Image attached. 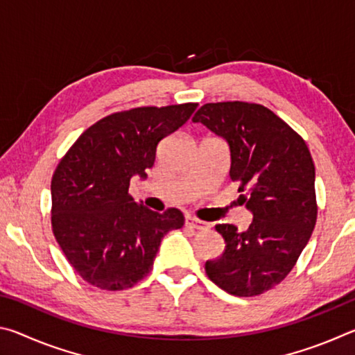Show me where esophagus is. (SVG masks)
<instances>
[{
    "mask_svg": "<svg viewBox=\"0 0 355 355\" xmlns=\"http://www.w3.org/2000/svg\"><path fill=\"white\" fill-rule=\"evenodd\" d=\"M184 224H186V227L192 228V230H207V228H208L207 222L192 218V216H188V218H186Z\"/></svg>",
    "mask_w": 355,
    "mask_h": 355,
    "instance_id": "1",
    "label": "esophagus"
}]
</instances>
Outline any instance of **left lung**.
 <instances>
[{"label": "left lung", "instance_id": "1", "mask_svg": "<svg viewBox=\"0 0 355 355\" xmlns=\"http://www.w3.org/2000/svg\"><path fill=\"white\" fill-rule=\"evenodd\" d=\"M192 122L228 144V175L239 183V197L254 216L244 232L216 225L225 249L205 263L207 275L233 296H258L286 277L313 232V159L302 137L261 105L207 103Z\"/></svg>", "mask_w": 355, "mask_h": 355}]
</instances>
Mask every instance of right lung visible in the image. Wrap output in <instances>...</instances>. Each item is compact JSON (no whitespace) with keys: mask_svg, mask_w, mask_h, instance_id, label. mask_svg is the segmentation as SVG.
Masks as SVG:
<instances>
[{"mask_svg":"<svg viewBox=\"0 0 355 355\" xmlns=\"http://www.w3.org/2000/svg\"><path fill=\"white\" fill-rule=\"evenodd\" d=\"M197 103L135 107L98 120L78 137L51 180V225L65 258L100 290L135 286L152 271L161 239L182 228L177 208L163 214L128 194L147 178L156 147L196 111Z\"/></svg>","mask_w":355,"mask_h":355,"instance_id":"right-lung-1","label":"right lung"}]
</instances>
